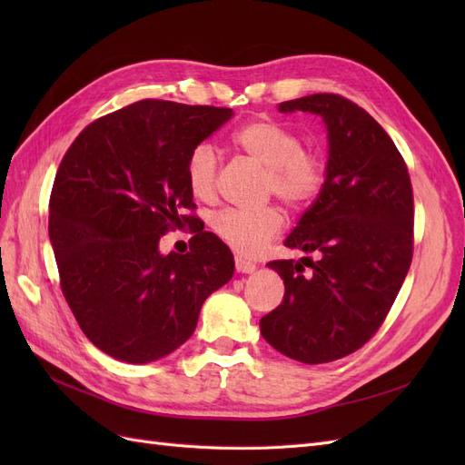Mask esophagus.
I'll list each match as a JSON object with an SVG mask.
<instances>
[{
    "label": "esophagus",
    "mask_w": 465,
    "mask_h": 465,
    "mask_svg": "<svg viewBox=\"0 0 465 465\" xmlns=\"http://www.w3.org/2000/svg\"><path fill=\"white\" fill-rule=\"evenodd\" d=\"M234 267H236L238 273H254V272H256V263L248 262V260L242 258V256H236V258H234Z\"/></svg>",
    "instance_id": "obj_1"
}]
</instances>
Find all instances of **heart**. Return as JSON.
<instances>
[{"mask_svg":"<svg viewBox=\"0 0 465 465\" xmlns=\"http://www.w3.org/2000/svg\"><path fill=\"white\" fill-rule=\"evenodd\" d=\"M232 143L250 159L267 166V192L291 207L311 203L323 188L326 164L302 151L301 137L275 120H252L232 134ZM186 182L193 198L211 200L217 182V157L207 143L195 145L186 161ZM213 229L232 250L254 256L283 229L275 205L260 209L227 207L213 217Z\"/></svg>","mask_w":465,"mask_h":465,"instance_id":"b5f03b06","label":"heart"}]
</instances>
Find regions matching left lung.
<instances>
[{
	"mask_svg": "<svg viewBox=\"0 0 465 465\" xmlns=\"http://www.w3.org/2000/svg\"><path fill=\"white\" fill-rule=\"evenodd\" d=\"M277 110L322 118L328 163L322 192L283 242L318 258L267 263L283 279L285 294L260 320V331L289 359L331 362L362 347L382 326L410 272V173L382 125L343 96L308 94ZM304 261L313 267L311 274L303 273Z\"/></svg>",
	"mask_w": 465,
	"mask_h": 465,
	"instance_id": "obj_1",
	"label": "left lung"
}]
</instances>
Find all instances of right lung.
<instances>
[{
  "label": "right lung",
  "instance_id": "add662e5",
  "mask_svg": "<svg viewBox=\"0 0 465 465\" xmlns=\"http://www.w3.org/2000/svg\"><path fill=\"white\" fill-rule=\"evenodd\" d=\"M231 108L139 101L83 130L58 168L48 234L62 292L91 343L124 362L171 355L198 326L211 292L234 273L231 250L198 232L186 254L161 236L193 209L190 151Z\"/></svg>",
  "mask_w": 465,
  "mask_h": 465
}]
</instances>
